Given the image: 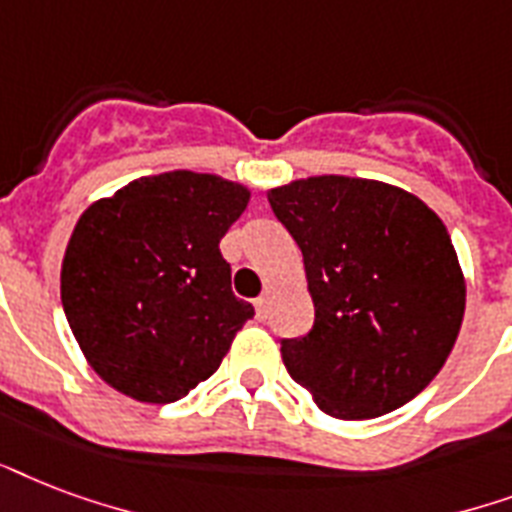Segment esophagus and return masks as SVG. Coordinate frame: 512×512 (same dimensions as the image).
Masks as SVG:
<instances>
[{"mask_svg":"<svg viewBox=\"0 0 512 512\" xmlns=\"http://www.w3.org/2000/svg\"><path fill=\"white\" fill-rule=\"evenodd\" d=\"M253 304H256V318L267 320V315H269V293L259 296V299L253 301Z\"/></svg>","mask_w":512,"mask_h":512,"instance_id":"34e87169","label":"esophagus"}]
</instances>
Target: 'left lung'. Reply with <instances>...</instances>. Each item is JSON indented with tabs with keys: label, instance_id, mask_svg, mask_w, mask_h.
<instances>
[{
	"label": "left lung",
	"instance_id": "8db88e82",
	"mask_svg": "<svg viewBox=\"0 0 512 512\" xmlns=\"http://www.w3.org/2000/svg\"><path fill=\"white\" fill-rule=\"evenodd\" d=\"M304 256L312 331L283 363L320 411L376 419L441 371L465 315V275L443 221L406 189L310 176L267 192Z\"/></svg>",
	"mask_w": 512,
	"mask_h": 512
}]
</instances>
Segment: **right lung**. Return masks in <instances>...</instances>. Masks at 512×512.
Listing matches in <instances>:
<instances>
[{
  "label": "right lung",
  "instance_id": "right-lung-1",
  "mask_svg": "<svg viewBox=\"0 0 512 512\" xmlns=\"http://www.w3.org/2000/svg\"><path fill=\"white\" fill-rule=\"evenodd\" d=\"M248 200L237 181L170 170L130 181L79 216L61 301L79 350L109 387L173 403L221 366L253 318L219 251Z\"/></svg>",
  "mask_w": 512,
  "mask_h": 512
}]
</instances>
